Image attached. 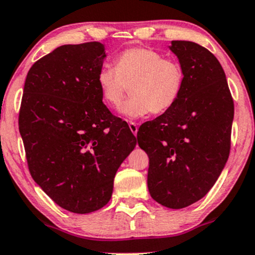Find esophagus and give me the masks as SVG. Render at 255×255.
Segmentation results:
<instances>
[{
	"mask_svg": "<svg viewBox=\"0 0 255 255\" xmlns=\"http://www.w3.org/2000/svg\"><path fill=\"white\" fill-rule=\"evenodd\" d=\"M128 126H129V129L131 130V133H133L134 135H136V134H137V125L135 124V122H129Z\"/></svg>",
	"mask_w": 255,
	"mask_h": 255,
	"instance_id": "esophagus-1",
	"label": "esophagus"
}]
</instances>
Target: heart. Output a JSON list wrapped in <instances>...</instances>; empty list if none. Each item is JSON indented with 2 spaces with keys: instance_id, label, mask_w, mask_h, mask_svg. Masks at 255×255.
<instances>
[{
  "instance_id": "b5f03b06",
  "label": "heart",
  "mask_w": 255,
  "mask_h": 255,
  "mask_svg": "<svg viewBox=\"0 0 255 255\" xmlns=\"http://www.w3.org/2000/svg\"><path fill=\"white\" fill-rule=\"evenodd\" d=\"M114 65L98 70L97 85L104 103L112 108L121 104L129 87L131 97L120 108L127 119L142 118L151 112L162 114L172 108L182 94L185 81L183 66L157 51L127 48L115 58Z\"/></svg>"
}]
</instances>
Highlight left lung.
<instances>
[{"instance_id": "obj_1", "label": "left lung", "mask_w": 255, "mask_h": 255, "mask_svg": "<svg viewBox=\"0 0 255 255\" xmlns=\"http://www.w3.org/2000/svg\"><path fill=\"white\" fill-rule=\"evenodd\" d=\"M185 81L174 106L140 126L137 143L149 159L151 197L171 209L203 198L231 152L234 101L217 58L203 46L174 40Z\"/></svg>"}]
</instances>
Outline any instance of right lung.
Listing matches in <instances>:
<instances>
[{
  "instance_id": "right-lung-1",
  "label": "right lung",
  "mask_w": 255,
  "mask_h": 255,
  "mask_svg": "<svg viewBox=\"0 0 255 255\" xmlns=\"http://www.w3.org/2000/svg\"><path fill=\"white\" fill-rule=\"evenodd\" d=\"M104 46L63 45L33 64L24 82L19 130L34 182L76 214L109 202L114 177L136 145L127 122L110 113L97 85Z\"/></svg>"
}]
</instances>
